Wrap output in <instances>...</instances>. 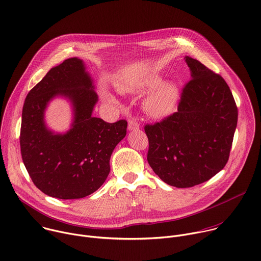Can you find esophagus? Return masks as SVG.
Returning a JSON list of instances; mask_svg holds the SVG:
<instances>
[{
  "label": "esophagus",
  "instance_id": "34e87169",
  "mask_svg": "<svg viewBox=\"0 0 261 261\" xmlns=\"http://www.w3.org/2000/svg\"><path fill=\"white\" fill-rule=\"evenodd\" d=\"M138 128H139V123L133 118L128 119V130H135Z\"/></svg>",
  "mask_w": 261,
  "mask_h": 261
}]
</instances>
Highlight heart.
<instances>
[{"label": "heart", "instance_id": "1", "mask_svg": "<svg viewBox=\"0 0 261 261\" xmlns=\"http://www.w3.org/2000/svg\"><path fill=\"white\" fill-rule=\"evenodd\" d=\"M161 79L159 77H150L144 83H142L139 87L152 88L156 85H159ZM136 87L132 85H121L119 89L123 92L133 91ZM177 97V87L174 83L169 82L162 85L158 90H156L147 100L146 109L153 116H163L173 109L174 103Z\"/></svg>", "mask_w": 261, "mask_h": 261}]
</instances>
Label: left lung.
Instances as JSON below:
<instances>
[{
  "label": "left lung",
  "mask_w": 261,
  "mask_h": 261,
  "mask_svg": "<svg viewBox=\"0 0 261 261\" xmlns=\"http://www.w3.org/2000/svg\"><path fill=\"white\" fill-rule=\"evenodd\" d=\"M191 79L178 111L144 129L147 161L164 182L187 188L210 180L226 165L238 123V107L225 80L185 57Z\"/></svg>",
  "instance_id": "obj_1"
}]
</instances>
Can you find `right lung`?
I'll return each instance as SVG.
<instances>
[{
    "label": "right lung",
    "mask_w": 261,
    "mask_h": 261,
    "mask_svg": "<svg viewBox=\"0 0 261 261\" xmlns=\"http://www.w3.org/2000/svg\"><path fill=\"white\" fill-rule=\"evenodd\" d=\"M57 95L73 103L69 132L56 135L43 122V111ZM97 101L92 80L77 58L52 68L28 93L22 109L20 151L33 183L43 193L61 199L85 197L97 190L110 173V158L125 137L127 121L114 123L93 117Z\"/></svg>",
    "instance_id": "right-lung-1"
}]
</instances>
